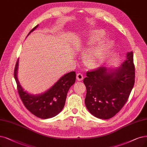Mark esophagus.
Instances as JSON below:
<instances>
[{
    "instance_id": "1",
    "label": "esophagus",
    "mask_w": 147,
    "mask_h": 147,
    "mask_svg": "<svg viewBox=\"0 0 147 147\" xmlns=\"http://www.w3.org/2000/svg\"><path fill=\"white\" fill-rule=\"evenodd\" d=\"M84 78V77H83V75L81 74V73H79V74H77V79L78 81H81L83 80Z\"/></svg>"
}]
</instances>
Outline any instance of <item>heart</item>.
I'll use <instances>...</instances> for the list:
<instances>
[{"label":"heart","instance_id":"obj_1","mask_svg":"<svg viewBox=\"0 0 147 147\" xmlns=\"http://www.w3.org/2000/svg\"><path fill=\"white\" fill-rule=\"evenodd\" d=\"M105 36V32L101 30L92 31L88 38V44L91 45L101 40ZM112 45L111 43H104L92 49L87 57V62L91 66L95 67L101 63L107 55Z\"/></svg>","mask_w":147,"mask_h":147}]
</instances>
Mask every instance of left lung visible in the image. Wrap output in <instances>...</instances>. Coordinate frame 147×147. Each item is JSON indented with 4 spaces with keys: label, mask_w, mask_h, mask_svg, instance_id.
<instances>
[{
    "label": "left lung",
    "mask_w": 147,
    "mask_h": 147,
    "mask_svg": "<svg viewBox=\"0 0 147 147\" xmlns=\"http://www.w3.org/2000/svg\"><path fill=\"white\" fill-rule=\"evenodd\" d=\"M86 76L83 83L87 109L98 118H112L124 107L134 84L133 52H128L127 59L118 69L109 70L101 66L87 72Z\"/></svg>",
    "instance_id": "8db88e82"
}]
</instances>
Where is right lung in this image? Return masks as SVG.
Returning a JSON list of instances; mask_svg holds the SVG:
<instances>
[{"mask_svg":"<svg viewBox=\"0 0 147 147\" xmlns=\"http://www.w3.org/2000/svg\"><path fill=\"white\" fill-rule=\"evenodd\" d=\"M38 26V25L35 26L28 35ZM18 61L19 60H17L14 76L19 95L25 107L33 115L41 119H48L57 115L64 106L69 88L75 83V72L72 71L65 74L48 91L41 95L34 96L23 90L19 83L17 77Z\"/></svg>","mask_w":147,"mask_h":147,"instance_id":"1","label":"right lung"}]
</instances>
